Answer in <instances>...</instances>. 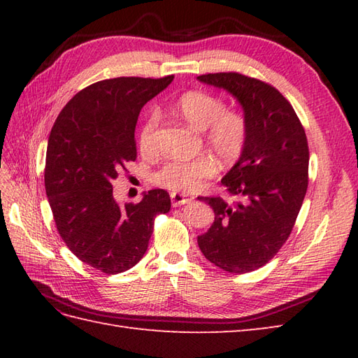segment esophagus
I'll use <instances>...</instances> for the list:
<instances>
[{
    "instance_id": "obj_1",
    "label": "esophagus",
    "mask_w": 358,
    "mask_h": 358,
    "mask_svg": "<svg viewBox=\"0 0 358 358\" xmlns=\"http://www.w3.org/2000/svg\"><path fill=\"white\" fill-rule=\"evenodd\" d=\"M171 201H172V206L177 208V206H183V204H187L189 201H192L191 196L183 195V194H178V192H172L171 194Z\"/></svg>"
}]
</instances>
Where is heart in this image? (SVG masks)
<instances>
[{
    "instance_id": "b5f03b06",
    "label": "heart",
    "mask_w": 358,
    "mask_h": 358,
    "mask_svg": "<svg viewBox=\"0 0 358 358\" xmlns=\"http://www.w3.org/2000/svg\"><path fill=\"white\" fill-rule=\"evenodd\" d=\"M173 108L196 131H204V143L223 164L238 162L249 140V121L240 110L226 109L223 98L204 90H189L180 95ZM158 113L150 110L138 132L143 154L157 149ZM215 173V162L209 155L194 159H175L152 173V183L172 192H195L206 178Z\"/></svg>"
}]
</instances>
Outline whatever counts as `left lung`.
Returning <instances> with one entry per match:
<instances>
[{"label":"left lung","mask_w":358,"mask_h":358,"mask_svg":"<svg viewBox=\"0 0 358 358\" xmlns=\"http://www.w3.org/2000/svg\"><path fill=\"white\" fill-rule=\"evenodd\" d=\"M199 80L237 98L249 121L246 149L222 180L238 201L201 196L215 220L199 246L220 269L250 272L272 260L291 235L308 191V138L291 103L268 83L238 72Z\"/></svg>","instance_id":"left-lung-1"}]
</instances>
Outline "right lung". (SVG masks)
Wrapping results in <instances>:
<instances>
[{"label": "right lung", "instance_id": "1", "mask_svg": "<svg viewBox=\"0 0 358 358\" xmlns=\"http://www.w3.org/2000/svg\"><path fill=\"white\" fill-rule=\"evenodd\" d=\"M172 80L173 75L94 83L64 106L49 135L44 186L58 234L83 263L108 275L141 260L155 217L171 210L163 189L120 206L112 180L135 162L141 108Z\"/></svg>", "mask_w": 358, "mask_h": 358}]
</instances>
